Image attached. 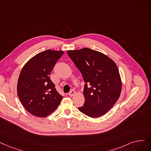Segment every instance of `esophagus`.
Wrapping results in <instances>:
<instances>
[{
  "mask_svg": "<svg viewBox=\"0 0 151 151\" xmlns=\"http://www.w3.org/2000/svg\"><path fill=\"white\" fill-rule=\"evenodd\" d=\"M75 94V91L73 90V89H72V90L70 91V92L68 93V95L70 96H73Z\"/></svg>",
  "mask_w": 151,
  "mask_h": 151,
  "instance_id": "esophagus-1",
  "label": "esophagus"
}]
</instances>
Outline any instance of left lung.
Masks as SVG:
<instances>
[{
	"label": "left lung",
	"mask_w": 151,
	"mask_h": 151,
	"mask_svg": "<svg viewBox=\"0 0 151 151\" xmlns=\"http://www.w3.org/2000/svg\"><path fill=\"white\" fill-rule=\"evenodd\" d=\"M67 54L82 74L84 82L83 106L86 115L96 118L106 114L119 99L122 91L115 63L101 52L89 48L68 50Z\"/></svg>",
	"instance_id": "8db88e82"
}]
</instances>
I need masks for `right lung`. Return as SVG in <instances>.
<instances>
[{
	"label": "right lung",
	"instance_id": "1",
	"mask_svg": "<svg viewBox=\"0 0 151 151\" xmlns=\"http://www.w3.org/2000/svg\"><path fill=\"white\" fill-rule=\"evenodd\" d=\"M63 54V51H43L31 58L22 68L17 93L25 109L32 115L39 117L49 115L63 99L49 76Z\"/></svg>",
	"mask_w": 151,
	"mask_h": 151
}]
</instances>
